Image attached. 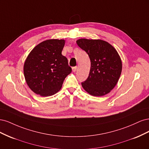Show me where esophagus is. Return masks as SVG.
Instances as JSON below:
<instances>
[{"mask_svg": "<svg viewBox=\"0 0 149 149\" xmlns=\"http://www.w3.org/2000/svg\"><path fill=\"white\" fill-rule=\"evenodd\" d=\"M72 70H73V72H76V70H77V67H76V66L73 67V68H72Z\"/></svg>", "mask_w": 149, "mask_h": 149, "instance_id": "esophagus-1", "label": "esophagus"}]
</instances>
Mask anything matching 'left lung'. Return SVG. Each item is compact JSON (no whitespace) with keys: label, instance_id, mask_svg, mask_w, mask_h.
I'll return each instance as SVG.
<instances>
[{"label":"left lung","instance_id":"obj_1","mask_svg":"<svg viewBox=\"0 0 149 149\" xmlns=\"http://www.w3.org/2000/svg\"><path fill=\"white\" fill-rule=\"evenodd\" d=\"M76 43L91 60L88 77L81 83L84 89L94 96H102L110 93L118 83L122 71V61L118 52L102 40L81 38Z\"/></svg>","mask_w":149,"mask_h":149}]
</instances>
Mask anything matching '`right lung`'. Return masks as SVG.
Instances as JSON below:
<instances>
[{"instance_id":"1","label":"right lung","mask_w":149,"mask_h":149,"mask_svg":"<svg viewBox=\"0 0 149 149\" xmlns=\"http://www.w3.org/2000/svg\"><path fill=\"white\" fill-rule=\"evenodd\" d=\"M65 40L50 39L37 45L25 61L24 73L31 91L46 97L61 89L66 76L71 72L67 58L62 55Z\"/></svg>"}]
</instances>
